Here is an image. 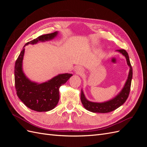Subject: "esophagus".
<instances>
[{
  "instance_id": "1",
  "label": "esophagus",
  "mask_w": 147,
  "mask_h": 147,
  "mask_svg": "<svg viewBox=\"0 0 147 147\" xmlns=\"http://www.w3.org/2000/svg\"><path fill=\"white\" fill-rule=\"evenodd\" d=\"M75 72H76L77 74H82V73L83 72V69L81 67L77 66V67L75 69Z\"/></svg>"
}]
</instances>
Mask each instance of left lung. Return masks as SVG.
Returning a JSON list of instances; mask_svg holds the SVG:
<instances>
[{"mask_svg":"<svg viewBox=\"0 0 147 147\" xmlns=\"http://www.w3.org/2000/svg\"><path fill=\"white\" fill-rule=\"evenodd\" d=\"M120 53L125 56L127 64L129 66V72L128 77L127 80L125 83V84L122 89V90L120 91L119 94L115 96L114 98L110 100L106 101L104 102H93L89 101L86 99L85 96L83 93V90L81 91V101L83 105V107L87 110L90 111L93 113H109L112 111L116 110L120 106L122 105L124 102L127 100V97L129 94L131 85V80L132 78V68L129 61V57L127 53L125 50H117Z\"/></svg>","mask_w":147,"mask_h":147,"instance_id":"obj_1","label":"left lung"}]
</instances>
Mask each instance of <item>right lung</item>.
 I'll list each match as a JSON object with an SVG mask.
<instances>
[{
    "instance_id": "add662e5",
    "label": "right lung",
    "mask_w": 147,
    "mask_h": 147,
    "mask_svg": "<svg viewBox=\"0 0 147 147\" xmlns=\"http://www.w3.org/2000/svg\"><path fill=\"white\" fill-rule=\"evenodd\" d=\"M57 32L42 35L25 44L16 61L15 65V84L17 96L31 110L37 112H48L54 109L59 99V89L72 76L71 74H59L43 83L30 81L23 70L24 47L29 44L50 40L57 36Z\"/></svg>"
}]
</instances>
